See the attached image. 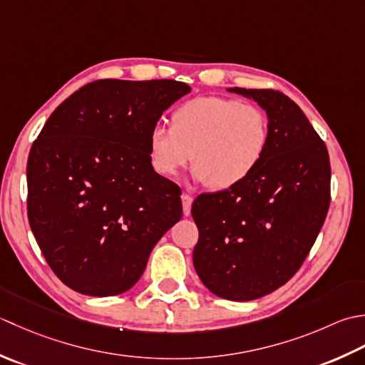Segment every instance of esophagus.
Instances as JSON below:
<instances>
[{
	"mask_svg": "<svg viewBox=\"0 0 365 365\" xmlns=\"http://www.w3.org/2000/svg\"><path fill=\"white\" fill-rule=\"evenodd\" d=\"M182 212L184 215H190V207H192V202L193 198L189 195V193H182Z\"/></svg>",
	"mask_w": 365,
	"mask_h": 365,
	"instance_id": "1",
	"label": "esophagus"
}]
</instances>
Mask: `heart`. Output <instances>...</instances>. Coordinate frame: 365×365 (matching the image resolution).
<instances>
[{
	"mask_svg": "<svg viewBox=\"0 0 365 365\" xmlns=\"http://www.w3.org/2000/svg\"><path fill=\"white\" fill-rule=\"evenodd\" d=\"M267 145L269 123L262 108L220 96H200L173 110L172 128H151L148 158L163 178L178 176L192 160L193 180L225 190L255 172Z\"/></svg>",
	"mask_w": 365,
	"mask_h": 365,
	"instance_id": "1",
	"label": "heart"
}]
</instances>
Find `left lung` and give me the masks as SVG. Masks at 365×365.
Listing matches in <instances>:
<instances>
[{"label":"left lung","instance_id":"obj_1","mask_svg":"<svg viewBox=\"0 0 365 365\" xmlns=\"http://www.w3.org/2000/svg\"><path fill=\"white\" fill-rule=\"evenodd\" d=\"M227 91L264 110L269 145L247 180L193 202V266L211 293L242 302L272 293L301 267L328 212L331 167L326 145L285 94Z\"/></svg>","mask_w":365,"mask_h":365}]
</instances>
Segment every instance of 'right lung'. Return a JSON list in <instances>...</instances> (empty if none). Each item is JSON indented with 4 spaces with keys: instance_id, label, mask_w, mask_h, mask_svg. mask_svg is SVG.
<instances>
[{
    "instance_id": "right-lung-1",
    "label": "right lung",
    "mask_w": 365,
    "mask_h": 365,
    "mask_svg": "<svg viewBox=\"0 0 365 365\" xmlns=\"http://www.w3.org/2000/svg\"><path fill=\"white\" fill-rule=\"evenodd\" d=\"M190 93L176 80H98L50 115L29 151L28 219L63 284L128 292L182 215L180 187L153 170L148 133Z\"/></svg>"
}]
</instances>
